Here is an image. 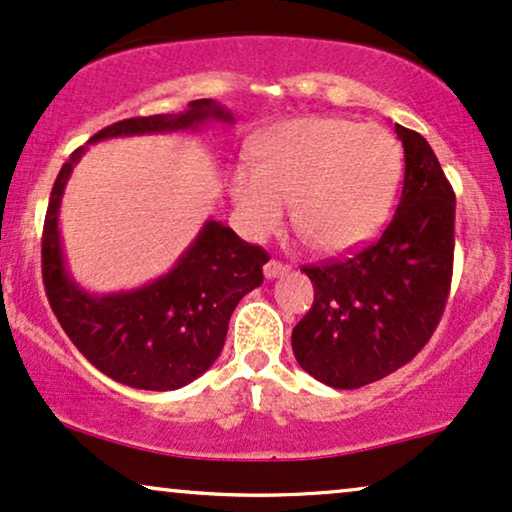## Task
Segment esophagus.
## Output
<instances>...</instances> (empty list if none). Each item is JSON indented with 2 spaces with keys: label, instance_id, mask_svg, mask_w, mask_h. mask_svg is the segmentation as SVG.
Here are the masks:
<instances>
[{
  "label": "esophagus",
  "instance_id": "obj_1",
  "mask_svg": "<svg viewBox=\"0 0 512 512\" xmlns=\"http://www.w3.org/2000/svg\"><path fill=\"white\" fill-rule=\"evenodd\" d=\"M288 271V264H283V262H278V260H269L267 264H264V276L267 278H278V276H283Z\"/></svg>",
  "mask_w": 512,
  "mask_h": 512
}]
</instances>
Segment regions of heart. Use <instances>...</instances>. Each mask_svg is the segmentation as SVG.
Listing matches in <instances>:
<instances>
[{"label": "heart", "instance_id": "b5f03b06", "mask_svg": "<svg viewBox=\"0 0 512 512\" xmlns=\"http://www.w3.org/2000/svg\"><path fill=\"white\" fill-rule=\"evenodd\" d=\"M401 146L378 125L340 118H293L252 146V165L229 181L238 224L252 238L274 234L293 200V226L326 255L366 243L390 215Z\"/></svg>", "mask_w": 512, "mask_h": 512}]
</instances>
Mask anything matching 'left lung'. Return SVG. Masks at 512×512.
Segmentation results:
<instances>
[{
	"mask_svg": "<svg viewBox=\"0 0 512 512\" xmlns=\"http://www.w3.org/2000/svg\"><path fill=\"white\" fill-rule=\"evenodd\" d=\"M404 146V189L383 236L342 260L302 271L314 304L293 328L304 371L357 390L416 357L442 319L454 274L456 196L428 141L394 125Z\"/></svg>",
	"mask_w": 512,
	"mask_h": 512,
	"instance_id": "left-lung-1",
	"label": "left lung"
}]
</instances>
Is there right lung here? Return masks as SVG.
Here are the masks:
<instances>
[{"instance_id": "obj_1", "label": "right lung", "mask_w": 512, "mask_h": 512, "mask_svg": "<svg viewBox=\"0 0 512 512\" xmlns=\"http://www.w3.org/2000/svg\"><path fill=\"white\" fill-rule=\"evenodd\" d=\"M234 122L212 99L184 113L129 118L101 129L89 144L113 137L170 134L208 122ZM87 146L70 153L51 189L42 236V278L49 304L73 345L108 378L137 390H179L203 375L222 352L229 319L250 290L262 286L267 252L208 219L177 264L155 281L122 293L92 295L75 283L63 257L58 210L68 177Z\"/></svg>"}]
</instances>
